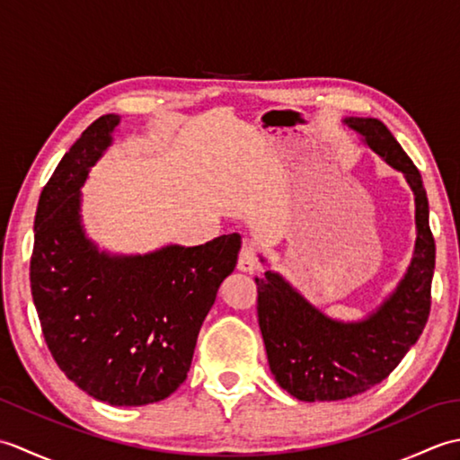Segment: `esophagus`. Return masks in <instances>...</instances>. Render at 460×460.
<instances>
[{
  "label": "esophagus",
  "instance_id": "1",
  "mask_svg": "<svg viewBox=\"0 0 460 460\" xmlns=\"http://www.w3.org/2000/svg\"><path fill=\"white\" fill-rule=\"evenodd\" d=\"M237 269L243 272H255L259 269V249L252 241H245L237 261Z\"/></svg>",
  "mask_w": 460,
  "mask_h": 460
}]
</instances>
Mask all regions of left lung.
I'll return each instance as SVG.
<instances>
[{
    "instance_id": "obj_1",
    "label": "left lung",
    "mask_w": 460,
    "mask_h": 460,
    "mask_svg": "<svg viewBox=\"0 0 460 460\" xmlns=\"http://www.w3.org/2000/svg\"><path fill=\"white\" fill-rule=\"evenodd\" d=\"M351 130L415 193L413 261L389 298L366 320L338 322L302 298L279 272L257 282V314L272 376L300 402H338L381 384L421 336L431 310L435 239L421 173L377 119H346Z\"/></svg>"
}]
</instances>
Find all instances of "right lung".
Masks as SVG:
<instances>
[{"label": "right lung", "mask_w": 460, "mask_h": 460, "mask_svg": "<svg viewBox=\"0 0 460 460\" xmlns=\"http://www.w3.org/2000/svg\"><path fill=\"white\" fill-rule=\"evenodd\" d=\"M120 119L101 116L58 162L35 213L31 295L57 366L111 405L178 389L217 288L237 265L239 233L148 255L101 252L81 225V188Z\"/></svg>", "instance_id": "right-lung-1"}]
</instances>
